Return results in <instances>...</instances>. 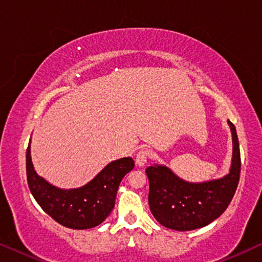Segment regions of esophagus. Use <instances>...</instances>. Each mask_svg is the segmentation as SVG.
Segmentation results:
<instances>
[{"label": "esophagus", "instance_id": "34e87169", "mask_svg": "<svg viewBox=\"0 0 262 262\" xmlns=\"http://www.w3.org/2000/svg\"><path fill=\"white\" fill-rule=\"evenodd\" d=\"M149 156H150V151L148 149L139 150V151L137 152V155H136V164L139 167L145 166V163L148 162V160H149Z\"/></svg>", "mask_w": 262, "mask_h": 262}]
</instances>
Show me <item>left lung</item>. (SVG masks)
<instances>
[{
    "label": "left lung",
    "instance_id": "1",
    "mask_svg": "<svg viewBox=\"0 0 262 262\" xmlns=\"http://www.w3.org/2000/svg\"><path fill=\"white\" fill-rule=\"evenodd\" d=\"M232 162L229 174L200 184L186 182L166 166L148 167L149 206L163 227L179 231L194 230L210 224L227 210L237 188L241 155L236 128L231 121Z\"/></svg>",
    "mask_w": 262,
    "mask_h": 262
}]
</instances>
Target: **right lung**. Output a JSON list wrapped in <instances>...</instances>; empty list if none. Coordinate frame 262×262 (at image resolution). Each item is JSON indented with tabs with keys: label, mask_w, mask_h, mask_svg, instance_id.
<instances>
[{
	"label": "right lung",
	"mask_w": 262,
	"mask_h": 262,
	"mask_svg": "<svg viewBox=\"0 0 262 262\" xmlns=\"http://www.w3.org/2000/svg\"><path fill=\"white\" fill-rule=\"evenodd\" d=\"M135 167L131 157L113 161L87 185L60 189L35 173L31 159V143L26 151V173L32 195L57 223L70 229H91L108 217L116 204L120 181Z\"/></svg>",
	"instance_id": "1"
}]
</instances>
